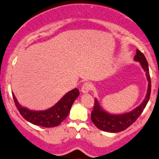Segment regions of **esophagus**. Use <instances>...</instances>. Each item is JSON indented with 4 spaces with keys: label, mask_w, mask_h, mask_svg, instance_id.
<instances>
[{
    "label": "esophagus",
    "mask_w": 159,
    "mask_h": 159,
    "mask_svg": "<svg viewBox=\"0 0 159 159\" xmlns=\"http://www.w3.org/2000/svg\"><path fill=\"white\" fill-rule=\"evenodd\" d=\"M92 89V84L91 83H89V82H86L83 85V86L81 88L82 92L85 94V93H88L89 91H90Z\"/></svg>",
    "instance_id": "1"
}]
</instances>
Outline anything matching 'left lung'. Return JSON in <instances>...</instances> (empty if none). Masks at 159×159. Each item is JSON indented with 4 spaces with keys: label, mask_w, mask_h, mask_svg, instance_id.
Segmentation results:
<instances>
[{
    "label": "left lung",
    "mask_w": 159,
    "mask_h": 159,
    "mask_svg": "<svg viewBox=\"0 0 159 159\" xmlns=\"http://www.w3.org/2000/svg\"><path fill=\"white\" fill-rule=\"evenodd\" d=\"M135 61H139L143 70L146 72L147 80H148V89L146 98H145L141 105L128 113L121 114V115H111L106 112L100 107L98 100H94V106L91 115V120L94 124L100 130L109 132H119L127 129L131 126L138 117L141 115L143 109L146 107L147 102L150 97L151 92V80L149 71L148 62L143 53L139 50H136V55L134 57Z\"/></svg>",
    "instance_id": "obj_1"
}]
</instances>
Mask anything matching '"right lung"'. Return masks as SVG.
Listing matches in <instances>:
<instances>
[{"mask_svg": "<svg viewBox=\"0 0 159 159\" xmlns=\"http://www.w3.org/2000/svg\"><path fill=\"white\" fill-rule=\"evenodd\" d=\"M79 95V90L74 89L65 94L53 107L44 111H32L20 106L12 93L15 104L21 116L31 124L46 128L60 124L68 115L72 104Z\"/></svg>", "mask_w": 159, "mask_h": 159, "instance_id": "add662e5", "label": "right lung"}]
</instances>
